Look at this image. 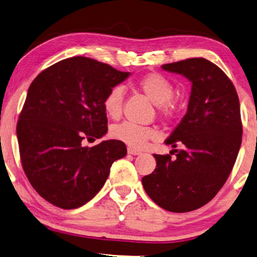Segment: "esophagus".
Segmentation results:
<instances>
[{
    "instance_id": "obj_1",
    "label": "esophagus",
    "mask_w": 257,
    "mask_h": 257,
    "mask_svg": "<svg viewBox=\"0 0 257 257\" xmlns=\"http://www.w3.org/2000/svg\"><path fill=\"white\" fill-rule=\"evenodd\" d=\"M127 152H128V154H131V155H140V154H141L140 151H138V149H134L132 147H128Z\"/></svg>"
}]
</instances>
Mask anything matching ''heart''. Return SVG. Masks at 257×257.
<instances>
[{"instance_id":"heart-1","label":"heart","mask_w":257,"mask_h":257,"mask_svg":"<svg viewBox=\"0 0 257 257\" xmlns=\"http://www.w3.org/2000/svg\"><path fill=\"white\" fill-rule=\"evenodd\" d=\"M138 86L161 112L169 115L173 110L171 97L173 95V85L168 78L160 73H148L138 81ZM124 102V88L115 86L110 88L103 100V108L110 117L117 118L121 113ZM111 134L117 140H120L132 147L139 148L146 141L155 137V131L148 126H141L132 121H123L115 125Z\"/></svg>"}]
</instances>
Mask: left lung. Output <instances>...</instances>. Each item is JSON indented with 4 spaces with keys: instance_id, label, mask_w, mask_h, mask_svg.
I'll list each match as a JSON object with an SVG mask.
<instances>
[{
    "instance_id": "obj_1",
    "label": "left lung",
    "mask_w": 257,
    "mask_h": 257,
    "mask_svg": "<svg viewBox=\"0 0 257 257\" xmlns=\"http://www.w3.org/2000/svg\"><path fill=\"white\" fill-rule=\"evenodd\" d=\"M192 84L187 112L165 145L170 155H156V169L142 185L157 206L171 212L199 209L214 197L230 176L241 146L240 103L230 79L214 63L188 58L162 65Z\"/></svg>"
}]
</instances>
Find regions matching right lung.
<instances>
[{
  "instance_id": "right-lung-1",
  "label": "right lung",
  "mask_w": 257,
  "mask_h": 257,
  "mask_svg": "<svg viewBox=\"0 0 257 257\" xmlns=\"http://www.w3.org/2000/svg\"><path fill=\"white\" fill-rule=\"evenodd\" d=\"M130 76L76 56L49 66L31 84L17 124L19 153L31 185L54 206L87 203L103 187L111 164L127 153L119 140L93 147L82 140L105 136L104 97Z\"/></svg>"
}]
</instances>
